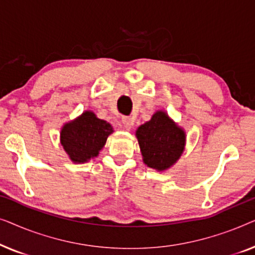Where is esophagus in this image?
I'll list each match as a JSON object with an SVG mask.
<instances>
[{"mask_svg":"<svg viewBox=\"0 0 255 255\" xmlns=\"http://www.w3.org/2000/svg\"><path fill=\"white\" fill-rule=\"evenodd\" d=\"M122 122H123L125 130H128V131L131 130V128L133 127V124H134V120L131 117H123L122 118Z\"/></svg>","mask_w":255,"mask_h":255,"instance_id":"obj_1","label":"esophagus"}]
</instances>
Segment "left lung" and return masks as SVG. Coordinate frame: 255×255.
<instances>
[{"mask_svg":"<svg viewBox=\"0 0 255 255\" xmlns=\"http://www.w3.org/2000/svg\"><path fill=\"white\" fill-rule=\"evenodd\" d=\"M145 165L158 172L172 168L186 147V131L168 114L158 110L135 131Z\"/></svg>","mask_w":255,"mask_h":255,"instance_id":"1","label":"left lung"}]
</instances>
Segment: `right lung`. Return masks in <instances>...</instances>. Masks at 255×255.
<instances>
[{"label": "right lung", "instance_id": "1", "mask_svg": "<svg viewBox=\"0 0 255 255\" xmlns=\"http://www.w3.org/2000/svg\"><path fill=\"white\" fill-rule=\"evenodd\" d=\"M114 128L107 121L100 120L90 110H86L64 124L60 131V144L72 162L85 163L96 158L106 145Z\"/></svg>", "mask_w": 255, "mask_h": 255}]
</instances>
